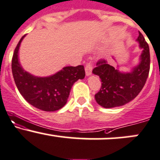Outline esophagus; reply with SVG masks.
<instances>
[{
    "mask_svg": "<svg viewBox=\"0 0 160 160\" xmlns=\"http://www.w3.org/2000/svg\"><path fill=\"white\" fill-rule=\"evenodd\" d=\"M92 64L91 61H89L86 64L85 67V71H86V75L87 76H90L92 74Z\"/></svg>",
    "mask_w": 160,
    "mask_h": 160,
    "instance_id": "obj_1",
    "label": "esophagus"
}]
</instances>
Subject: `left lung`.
<instances>
[{
	"mask_svg": "<svg viewBox=\"0 0 160 160\" xmlns=\"http://www.w3.org/2000/svg\"><path fill=\"white\" fill-rule=\"evenodd\" d=\"M137 41L143 52L140 54V63L131 72L119 71L107 64L106 60L96 63L97 67L92 70V73L101 79L102 87L95 95L99 106L106 108L124 106L134 99L144 87L150 71V48L140 32Z\"/></svg>",
	"mask_w": 160,
	"mask_h": 160,
	"instance_id": "obj_1",
	"label": "left lung"
}]
</instances>
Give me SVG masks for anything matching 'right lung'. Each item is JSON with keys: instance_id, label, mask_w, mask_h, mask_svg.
Here are the masks:
<instances>
[{"instance_id": "add662e5", "label": "right lung", "mask_w": 160, "mask_h": 160, "mask_svg": "<svg viewBox=\"0 0 160 160\" xmlns=\"http://www.w3.org/2000/svg\"><path fill=\"white\" fill-rule=\"evenodd\" d=\"M25 36L17 44L12 58V73L16 86L22 97L32 106L45 112L59 110L68 102L73 83L85 77L84 67H64L52 76H33L19 62V48Z\"/></svg>"}]
</instances>
